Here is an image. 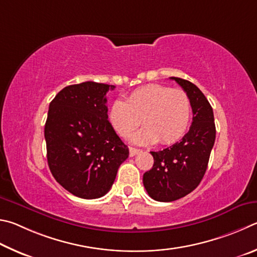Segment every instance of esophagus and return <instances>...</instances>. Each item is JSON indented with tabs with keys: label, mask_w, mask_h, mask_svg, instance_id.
<instances>
[{
	"label": "esophagus",
	"mask_w": 257,
	"mask_h": 257,
	"mask_svg": "<svg viewBox=\"0 0 257 257\" xmlns=\"http://www.w3.org/2000/svg\"><path fill=\"white\" fill-rule=\"evenodd\" d=\"M140 150L137 149V148H133V147H130V157H134L136 155H138Z\"/></svg>",
	"instance_id": "obj_1"
}]
</instances>
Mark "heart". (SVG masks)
Returning <instances> with one entry per match:
<instances>
[{
	"mask_svg": "<svg viewBox=\"0 0 257 257\" xmlns=\"http://www.w3.org/2000/svg\"><path fill=\"white\" fill-rule=\"evenodd\" d=\"M192 105L183 90L163 84L141 87L126 99H116L108 109V121L121 138L139 125L146 126L132 137L137 145H173L185 136L190 126Z\"/></svg>",
	"mask_w": 257,
	"mask_h": 257,
	"instance_id": "obj_1",
	"label": "heart"
}]
</instances>
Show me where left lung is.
I'll use <instances>...</instances> for the list:
<instances>
[{
    "label": "left lung",
    "instance_id": "1",
    "mask_svg": "<svg viewBox=\"0 0 257 257\" xmlns=\"http://www.w3.org/2000/svg\"><path fill=\"white\" fill-rule=\"evenodd\" d=\"M175 80L190 97L193 121L179 142L161 151H151L154 166L143 175V185L150 197L172 202L190 194L199 186L206 172L215 140L213 110L195 84L181 78Z\"/></svg>",
    "mask_w": 257,
    "mask_h": 257
}]
</instances>
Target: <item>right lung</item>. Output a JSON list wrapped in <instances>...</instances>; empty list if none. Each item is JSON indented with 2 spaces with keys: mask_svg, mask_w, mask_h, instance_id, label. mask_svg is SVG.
I'll use <instances>...</instances> for the list:
<instances>
[{
  "mask_svg": "<svg viewBox=\"0 0 257 257\" xmlns=\"http://www.w3.org/2000/svg\"><path fill=\"white\" fill-rule=\"evenodd\" d=\"M115 85H67L49 103L45 124L47 161L56 182L81 199L106 194L128 148L108 121L106 93Z\"/></svg>",
  "mask_w": 257,
  "mask_h": 257,
  "instance_id": "add662e5",
  "label": "right lung"
}]
</instances>
